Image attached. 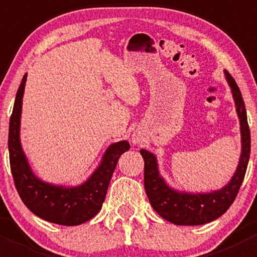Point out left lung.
Returning <instances> with one entry per match:
<instances>
[{
  "instance_id": "left-lung-1",
  "label": "left lung",
  "mask_w": 257,
  "mask_h": 257,
  "mask_svg": "<svg viewBox=\"0 0 257 257\" xmlns=\"http://www.w3.org/2000/svg\"><path fill=\"white\" fill-rule=\"evenodd\" d=\"M225 74L231 87L236 112L239 114L242 142L240 163L234 177L226 186L209 194L177 193L160 178L154 155L144 149L141 150L144 159V188L150 204L163 219L175 225H203L221 216L234 203L245 178L251 150L250 128L239 87L229 72L225 71Z\"/></svg>"
}]
</instances>
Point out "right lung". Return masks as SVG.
Masks as SVG:
<instances>
[{"label": "right lung", "mask_w": 257, "mask_h": 257, "mask_svg": "<svg viewBox=\"0 0 257 257\" xmlns=\"http://www.w3.org/2000/svg\"><path fill=\"white\" fill-rule=\"evenodd\" d=\"M26 77L27 74L21 80L10 118V165L15 186L23 204L41 219L66 226L80 225L102 209L119 157L129 150L131 145L126 141L110 145L94 174L77 188L66 189L41 181L31 172L20 143V118Z\"/></svg>", "instance_id": "right-lung-1"}]
</instances>
